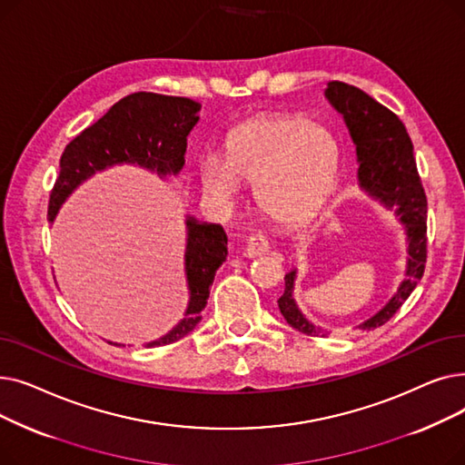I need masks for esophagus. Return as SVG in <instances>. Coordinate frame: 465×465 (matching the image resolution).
I'll list each match as a JSON object with an SVG mask.
<instances>
[{
	"label": "esophagus",
	"mask_w": 465,
	"mask_h": 465,
	"mask_svg": "<svg viewBox=\"0 0 465 465\" xmlns=\"http://www.w3.org/2000/svg\"><path fill=\"white\" fill-rule=\"evenodd\" d=\"M267 251H270V245H267V239L263 235H251L247 239V245L242 254L247 258H258V256H263Z\"/></svg>",
	"instance_id": "34e87169"
}]
</instances>
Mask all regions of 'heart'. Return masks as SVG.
Here are the masks:
<instances>
[{
    "mask_svg": "<svg viewBox=\"0 0 465 465\" xmlns=\"http://www.w3.org/2000/svg\"><path fill=\"white\" fill-rule=\"evenodd\" d=\"M341 165L337 137L300 114H267L235 126L226 137L224 162H202V188L232 205L239 183H256L260 209L279 224H302L322 209Z\"/></svg>",
    "mask_w": 465,
    "mask_h": 465,
    "instance_id": "1",
    "label": "heart"
}]
</instances>
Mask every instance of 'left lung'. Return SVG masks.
I'll return each instance as SVG.
<instances>
[{
  "label": "left lung",
  "instance_id": "obj_1",
  "mask_svg": "<svg viewBox=\"0 0 465 465\" xmlns=\"http://www.w3.org/2000/svg\"><path fill=\"white\" fill-rule=\"evenodd\" d=\"M324 95L331 107L343 116L352 143L356 144L360 188L388 211H394L405 232V277L398 292L370 319L356 326V330L371 331L392 319L424 275L428 202L417 162H414L412 143L403 122L392 111L375 102L370 94L347 83H328ZM296 279L298 270L284 275V294L279 298L281 314L298 331L326 337L330 331L314 326L300 311L294 300Z\"/></svg>",
  "mask_w": 465,
  "mask_h": 465
}]
</instances>
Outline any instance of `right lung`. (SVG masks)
Here are the masks:
<instances>
[{
  "label": "right lung",
  "mask_w": 465,
  "mask_h": 465,
  "mask_svg": "<svg viewBox=\"0 0 465 465\" xmlns=\"http://www.w3.org/2000/svg\"><path fill=\"white\" fill-rule=\"evenodd\" d=\"M202 105L188 97L135 92L116 102L100 120L73 139L60 158V175L48 202V223L69 195L97 171L118 163L139 165L160 179L177 175L184 165L186 137L198 124ZM184 273L188 307L184 319L144 347H163L188 335L202 321L216 270L228 256V235L220 224L186 216Z\"/></svg>",
  "instance_id": "add662e5"
}]
</instances>
